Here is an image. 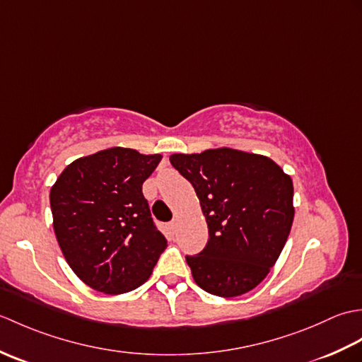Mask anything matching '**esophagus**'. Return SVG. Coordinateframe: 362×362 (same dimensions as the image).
Returning <instances> with one entry per match:
<instances>
[{
  "label": "esophagus",
  "mask_w": 362,
  "mask_h": 362,
  "mask_svg": "<svg viewBox=\"0 0 362 362\" xmlns=\"http://www.w3.org/2000/svg\"><path fill=\"white\" fill-rule=\"evenodd\" d=\"M171 228H173V230H175V228H177V221H175V219L171 222Z\"/></svg>",
  "instance_id": "34e87169"
}]
</instances>
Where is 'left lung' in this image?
<instances>
[{"label":"left lung","instance_id":"8db88e82","mask_svg":"<svg viewBox=\"0 0 362 362\" xmlns=\"http://www.w3.org/2000/svg\"><path fill=\"white\" fill-rule=\"evenodd\" d=\"M209 226V243L187 257L204 291L236 297L257 288L276 263L294 221L292 179L266 156L232 148L173 153Z\"/></svg>","mask_w":362,"mask_h":362}]
</instances>
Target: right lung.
I'll use <instances>...</instances> for the list:
<instances>
[{"mask_svg":"<svg viewBox=\"0 0 362 362\" xmlns=\"http://www.w3.org/2000/svg\"><path fill=\"white\" fill-rule=\"evenodd\" d=\"M161 158L117 146L74 160L51 187L60 250L90 288L110 296L136 289L166 249L141 191Z\"/></svg>","mask_w":362,"mask_h":362,"instance_id":"right-lung-1","label":"right lung"}]
</instances>
